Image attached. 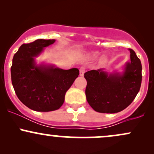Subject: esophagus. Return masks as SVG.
<instances>
[{
    "label": "esophagus",
    "instance_id": "1",
    "mask_svg": "<svg viewBox=\"0 0 154 154\" xmlns=\"http://www.w3.org/2000/svg\"><path fill=\"white\" fill-rule=\"evenodd\" d=\"M85 72V67H80V69H79V75L80 76H82L84 75Z\"/></svg>",
    "mask_w": 154,
    "mask_h": 154
}]
</instances>
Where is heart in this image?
<instances>
[{
    "instance_id": "b5f03b06",
    "label": "heart",
    "mask_w": 154,
    "mask_h": 154,
    "mask_svg": "<svg viewBox=\"0 0 154 154\" xmlns=\"http://www.w3.org/2000/svg\"><path fill=\"white\" fill-rule=\"evenodd\" d=\"M93 56H95H95H98V53H97V52L93 53ZM103 59H104V58H103Z\"/></svg>"
}]
</instances>
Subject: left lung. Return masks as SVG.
<instances>
[{
    "label": "left lung",
    "mask_w": 154,
    "mask_h": 154,
    "mask_svg": "<svg viewBox=\"0 0 154 154\" xmlns=\"http://www.w3.org/2000/svg\"><path fill=\"white\" fill-rule=\"evenodd\" d=\"M130 61L125 63L122 72L108 73L104 69L85 72V89L88 103L95 111L114 114L124 110L133 101L142 81L140 60L132 49Z\"/></svg>",
    "instance_id": "left-lung-1"
}]
</instances>
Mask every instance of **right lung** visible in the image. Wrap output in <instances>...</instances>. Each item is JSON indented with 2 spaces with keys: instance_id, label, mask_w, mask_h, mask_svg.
I'll list each match as a JSON object with an SVG mask.
<instances>
[{
  "instance_id": "1",
  "label": "right lung",
  "mask_w": 154,
  "mask_h": 154,
  "mask_svg": "<svg viewBox=\"0 0 154 154\" xmlns=\"http://www.w3.org/2000/svg\"><path fill=\"white\" fill-rule=\"evenodd\" d=\"M55 41L38 39L23 44L12 60L14 89L20 101L32 110L47 112L59 109L66 91L79 75L77 68L65 70L53 64H37L35 58Z\"/></svg>"
}]
</instances>
